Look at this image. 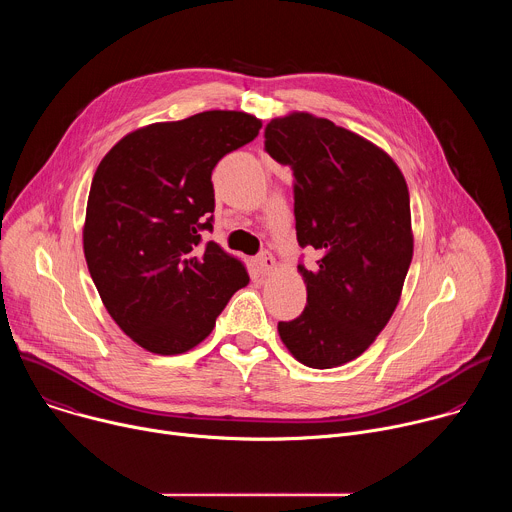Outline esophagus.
<instances>
[{"instance_id":"esophagus-1","label":"esophagus","mask_w":512,"mask_h":512,"mask_svg":"<svg viewBox=\"0 0 512 512\" xmlns=\"http://www.w3.org/2000/svg\"><path fill=\"white\" fill-rule=\"evenodd\" d=\"M255 265H257V269H259V273L269 275V273L275 269V259H273L269 253H261V255L255 259Z\"/></svg>"}]
</instances>
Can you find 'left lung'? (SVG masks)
I'll return each instance as SVG.
<instances>
[{
	"mask_svg": "<svg viewBox=\"0 0 512 512\" xmlns=\"http://www.w3.org/2000/svg\"><path fill=\"white\" fill-rule=\"evenodd\" d=\"M265 150L294 170L298 243L322 255L316 269L298 265L308 304L277 324L279 338L310 369L342 367L401 300L413 259L405 176L377 143L308 111L271 119Z\"/></svg>",
	"mask_w": 512,
	"mask_h": 512,
	"instance_id": "1",
	"label": "left lung"
}]
</instances>
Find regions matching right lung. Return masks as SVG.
Segmentation results:
<instances>
[{"mask_svg":"<svg viewBox=\"0 0 512 512\" xmlns=\"http://www.w3.org/2000/svg\"><path fill=\"white\" fill-rule=\"evenodd\" d=\"M261 119L245 111H202L143 125L101 160L83 225V249L103 306L115 324L154 354H182L214 328L245 263L212 229L210 174L223 156L253 141Z\"/></svg>","mask_w":512,"mask_h":512,"instance_id":"right-lung-1","label":"right lung"}]
</instances>
